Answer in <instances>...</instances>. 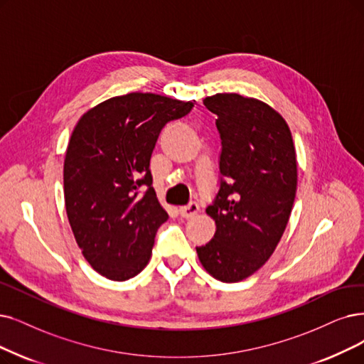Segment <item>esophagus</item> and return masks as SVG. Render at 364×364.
Segmentation results:
<instances>
[{
    "mask_svg": "<svg viewBox=\"0 0 364 364\" xmlns=\"http://www.w3.org/2000/svg\"><path fill=\"white\" fill-rule=\"evenodd\" d=\"M197 212H198V205H197V203H194V201L190 203V205H188V206L179 208L181 216H182V218H186V220H188V218H193Z\"/></svg>",
    "mask_w": 364,
    "mask_h": 364,
    "instance_id": "34e87169",
    "label": "esophagus"
}]
</instances>
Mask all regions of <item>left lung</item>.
I'll return each instance as SVG.
<instances>
[{
    "instance_id": "left-lung-1",
    "label": "left lung",
    "mask_w": 364,
    "mask_h": 364,
    "mask_svg": "<svg viewBox=\"0 0 364 364\" xmlns=\"http://www.w3.org/2000/svg\"><path fill=\"white\" fill-rule=\"evenodd\" d=\"M218 116L221 186L206 213L213 239L197 246L201 266L227 284L250 278L278 246L297 191V158L287 121L267 103L240 94L203 100Z\"/></svg>"
}]
</instances>
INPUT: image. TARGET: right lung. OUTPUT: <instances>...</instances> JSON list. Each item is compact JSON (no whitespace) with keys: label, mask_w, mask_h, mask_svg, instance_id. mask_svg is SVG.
I'll list each match as a JSON object with an SVG mask.
<instances>
[{"label":"right lung","mask_w":364,"mask_h":364,"mask_svg":"<svg viewBox=\"0 0 364 364\" xmlns=\"http://www.w3.org/2000/svg\"><path fill=\"white\" fill-rule=\"evenodd\" d=\"M194 107L152 92L112 97L80 116L64 159L65 212L82 255L112 281L139 274L167 212L149 170L163 127Z\"/></svg>","instance_id":"obj_1"}]
</instances>
